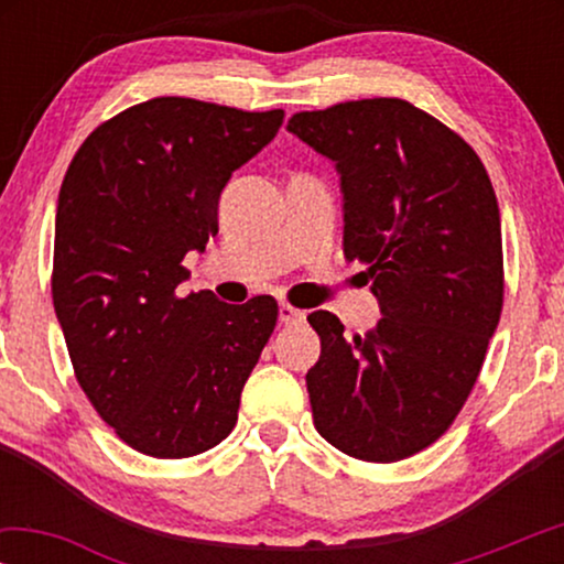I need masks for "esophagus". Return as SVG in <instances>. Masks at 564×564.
I'll use <instances>...</instances> for the list:
<instances>
[{
  "mask_svg": "<svg viewBox=\"0 0 564 564\" xmlns=\"http://www.w3.org/2000/svg\"><path fill=\"white\" fill-rule=\"evenodd\" d=\"M300 321H305V313L300 311V307L280 303V323H300Z\"/></svg>",
  "mask_w": 564,
  "mask_h": 564,
  "instance_id": "34e87169",
  "label": "esophagus"
}]
</instances>
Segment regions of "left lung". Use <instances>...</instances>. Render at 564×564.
<instances>
[{
	"mask_svg": "<svg viewBox=\"0 0 564 564\" xmlns=\"http://www.w3.org/2000/svg\"><path fill=\"white\" fill-rule=\"evenodd\" d=\"M288 130L334 161L344 253L369 264L382 315L354 336L334 313L307 315L321 336L305 375L313 423L349 457L405 459L449 429L498 328L496 192L477 153L405 99L297 112Z\"/></svg>",
	"mask_w": 564,
	"mask_h": 564,
	"instance_id": "8db88e82",
	"label": "left lung"
}]
</instances>
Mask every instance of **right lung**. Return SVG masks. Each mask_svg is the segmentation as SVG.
I'll return each mask as SVG.
<instances>
[{
	"mask_svg": "<svg viewBox=\"0 0 564 564\" xmlns=\"http://www.w3.org/2000/svg\"><path fill=\"white\" fill-rule=\"evenodd\" d=\"M282 110L159 97L99 126L58 192L53 307L76 380L128 446L195 457L238 421L276 326L274 297L176 295L218 234L230 174L274 141Z\"/></svg>",
	"mask_w": 564,
	"mask_h": 564,
	"instance_id": "1",
	"label": "right lung"
}]
</instances>
